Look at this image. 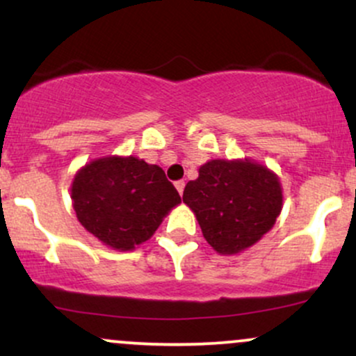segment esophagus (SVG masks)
Returning a JSON list of instances; mask_svg holds the SVG:
<instances>
[{
    "label": "esophagus",
    "mask_w": 356,
    "mask_h": 356,
    "mask_svg": "<svg viewBox=\"0 0 356 356\" xmlns=\"http://www.w3.org/2000/svg\"><path fill=\"white\" fill-rule=\"evenodd\" d=\"M184 187H186V182H184V181H177V182H175V189H177V192H179V194H181V195H182V192H184Z\"/></svg>",
    "instance_id": "34e87169"
}]
</instances>
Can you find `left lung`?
I'll return each mask as SVG.
<instances>
[{"label": "left lung", "mask_w": 356, "mask_h": 356, "mask_svg": "<svg viewBox=\"0 0 356 356\" xmlns=\"http://www.w3.org/2000/svg\"><path fill=\"white\" fill-rule=\"evenodd\" d=\"M182 201L219 254H238L275 226L283 191L268 167L249 159H216L199 167V177L187 182Z\"/></svg>", "instance_id": "8db88e82"}]
</instances>
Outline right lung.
<instances>
[{"label":"right lung","mask_w":356,"mask_h":356,"mask_svg":"<svg viewBox=\"0 0 356 356\" xmlns=\"http://www.w3.org/2000/svg\"><path fill=\"white\" fill-rule=\"evenodd\" d=\"M72 201L90 234L117 251H132L152 238L181 195L159 165L108 155L75 174Z\"/></svg>","instance_id":"1"}]
</instances>
